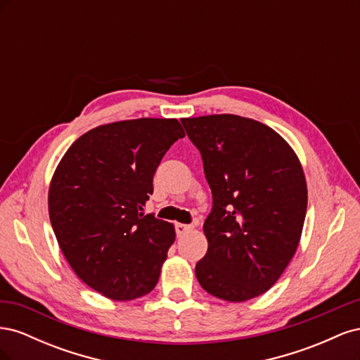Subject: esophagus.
<instances>
[{
    "label": "esophagus",
    "mask_w": 360,
    "mask_h": 360,
    "mask_svg": "<svg viewBox=\"0 0 360 360\" xmlns=\"http://www.w3.org/2000/svg\"><path fill=\"white\" fill-rule=\"evenodd\" d=\"M191 230H193V226H192V225H186V224H176V233H177V236L186 234V233H189Z\"/></svg>",
    "instance_id": "34e87169"
}]
</instances>
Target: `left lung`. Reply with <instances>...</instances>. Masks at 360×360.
<instances>
[{
	"instance_id": "left-lung-1",
	"label": "left lung",
	"mask_w": 360,
	"mask_h": 360,
	"mask_svg": "<svg viewBox=\"0 0 360 360\" xmlns=\"http://www.w3.org/2000/svg\"><path fill=\"white\" fill-rule=\"evenodd\" d=\"M200 150L213 207L209 248L195 266L200 285L245 302L276 284L296 254L308 205L302 163L269 126L233 114L181 118Z\"/></svg>"
}]
</instances>
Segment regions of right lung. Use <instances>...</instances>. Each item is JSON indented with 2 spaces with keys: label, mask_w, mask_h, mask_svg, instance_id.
<instances>
[{
  "label": "right lung",
  "mask_w": 360,
  "mask_h": 360,
  "mask_svg": "<svg viewBox=\"0 0 360 360\" xmlns=\"http://www.w3.org/2000/svg\"><path fill=\"white\" fill-rule=\"evenodd\" d=\"M183 136L176 118L97 126L75 141L53 172L48 207L61 252L108 299L134 300L158 284L176 230L144 214V205L163 155Z\"/></svg>",
  "instance_id": "right-lung-1"
}]
</instances>
